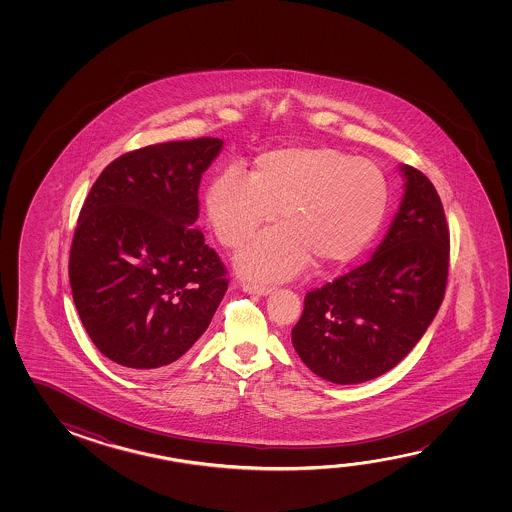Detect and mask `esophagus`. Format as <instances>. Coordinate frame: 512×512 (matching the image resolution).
<instances>
[{"label":"esophagus","mask_w":512,"mask_h":512,"mask_svg":"<svg viewBox=\"0 0 512 512\" xmlns=\"http://www.w3.org/2000/svg\"><path fill=\"white\" fill-rule=\"evenodd\" d=\"M243 289L246 293L257 294V296H268L273 291V287H269V285L257 284H244Z\"/></svg>","instance_id":"34e87169"}]
</instances>
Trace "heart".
I'll use <instances>...</instances> for the list:
<instances>
[{"label": "heart", "instance_id": "heart-1", "mask_svg": "<svg viewBox=\"0 0 512 512\" xmlns=\"http://www.w3.org/2000/svg\"><path fill=\"white\" fill-rule=\"evenodd\" d=\"M389 207V184L369 160L330 146L264 151L252 175L221 171L205 194V214L219 243L239 250L273 219L280 227L257 237L239 257L252 280L293 278L309 266L339 268L375 239Z\"/></svg>", "mask_w": 512, "mask_h": 512}]
</instances>
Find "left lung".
<instances>
[{"instance_id":"obj_1","label":"left lung","mask_w":512,"mask_h":512,"mask_svg":"<svg viewBox=\"0 0 512 512\" xmlns=\"http://www.w3.org/2000/svg\"><path fill=\"white\" fill-rule=\"evenodd\" d=\"M405 194L371 259L305 294L293 346L307 368L334 384H361L402 361L443 303L450 230L436 187L402 166Z\"/></svg>"}]
</instances>
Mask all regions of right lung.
Wrapping results in <instances>:
<instances>
[{
	"label": "right lung",
	"instance_id": "right-lung-1",
	"mask_svg": "<svg viewBox=\"0 0 512 512\" xmlns=\"http://www.w3.org/2000/svg\"><path fill=\"white\" fill-rule=\"evenodd\" d=\"M223 141L151 144L101 171L69 252V284L94 346L130 369L180 359L227 293L225 264L198 219L202 173Z\"/></svg>",
	"mask_w": 512,
	"mask_h": 512
}]
</instances>
